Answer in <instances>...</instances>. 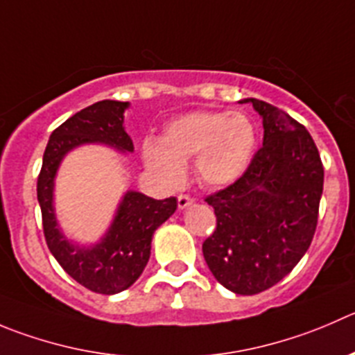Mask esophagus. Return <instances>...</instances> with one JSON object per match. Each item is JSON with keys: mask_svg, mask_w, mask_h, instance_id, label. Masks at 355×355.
Wrapping results in <instances>:
<instances>
[{"mask_svg": "<svg viewBox=\"0 0 355 355\" xmlns=\"http://www.w3.org/2000/svg\"><path fill=\"white\" fill-rule=\"evenodd\" d=\"M191 204H193V198H191L190 195H180V197H178V207L180 209L190 207Z\"/></svg>", "mask_w": 355, "mask_h": 355, "instance_id": "1", "label": "esophagus"}]
</instances>
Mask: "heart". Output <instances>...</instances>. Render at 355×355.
Listing matches in <instances>:
<instances>
[{"label": "heart", "mask_w": 355, "mask_h": 355, "mask_svg": "<svg viewBox=\"0 0 355 355\" xmlns=\"http://www.w3.org/2000/svg\"><path fill=\"white\" fill-rule=\"evenodd\" d=\"M256 150V129L242 113L191 111L165 127L162 141L143 143L148 171L167 187L180 184L184 164L193 158L197 180L205 187H226L248 171Z\"/></svg>", "instance_id": "obj_1"}]
</instances>
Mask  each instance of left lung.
I'll return each instance as SVG.
<instances>
[{"instance_id":"obj_1","label":"left lung","mask_w":355,"mask_h":355,"mask_svg":"<svg viewBox=\"0 0 355 355\" xmlns=\"http://www.w3.org/2000/svg\"><path fill=\"white\" fill-rule=\"evenodd\" d=\"M263 118V146L235 183L205 198L216 230L202 244L216 281L258 295L282 281L315 234L324 167L309 130L279 107L244 99Z\"/></svg>"}]
</instances>
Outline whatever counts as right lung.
Segmentation results:
<instances>
[{"label":"right lung","instance_id":"right-lung-1","mask_svg":"<svg viewBox=\"0 0 355 355\" xmlns=\"http://www.w3.org/2000/svg\"><path fill=\"white\" fill-rule=\"evenodd\" d=\"M129 103L99 101L59 125L50 136L38 175V202L42 207L46 245L59 265L83 288L99 295H114L139 279L150 259L151 239L162 223L178 207L175 197L155 200L139 191L121 198L110 230L99 244L82 248L67 241L53 211V180L60 162L73 148L104 143L120 151H134L132 139L123 129V113Z\"/></svg>","mask_w":355,"mask_h":355}]
</instances>
